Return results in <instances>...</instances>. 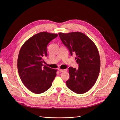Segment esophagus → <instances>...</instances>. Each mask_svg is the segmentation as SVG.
<instances>
[{"label": "esophagus", "mask_w": 120, "mask_h": 120, "mask_svg": "<svg viewBox=\"0 0 120 120\" xmlns=\"http://www.w3.org/2000/svg\"><path fill=\"white\" fill-rule=\"evenodd\" d=\"M59 71L60 72H64V71H67V70H61V69H59Z\"/></svg>", "instance_id": "esophagus-1"}]
</instances>
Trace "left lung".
<instances>
[{"mask_svg": "<svg viewBox=\"0 0 120 120\" xmlns=\"http://www.w3.org/2000/svg\"><path fill=\"white\" fill-rule=\"evenodd\" d=\"M59 35L71 56L76 55L75 59L79 66L78 70L68 68L70 78L66 85L75 93H85L95 85L99 75L101 62L98 49L92 40L82 32H60Z\"/></svg>", "mask_w": 120, "mask_h": 120, "instance_id": "obj_1", "label": "left lung"}]
</instances>
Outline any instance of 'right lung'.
I'll list each match as a JSON object with an SVG mask.
<instances>
[{"label":"right lung","instance_id":"add662e5","mask_svg":"<svg viewBox=\"0 0 120 120\" xmlns=\"http://www.w3.org/2000/svg\"><path fill=\"white\" fill-rule=\"evenodd\" d=\"M57 34L41 32L27 39L21 46L17 59V69L24 85L35 94L49 89L56 75L57 70L44 66L47 46Z\"/></svg>","mask_w":120,"mask_h":120}]
</instances>
